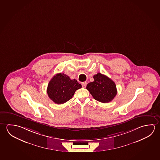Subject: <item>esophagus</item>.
<instances>
[{
	"mask_svg": "<svg viewBox=\"0 0 160 160\" xmlns=\"http://www.w3.org/2000/svg\"><path fill=\"white\" fill-rule=\"evenodd\" d=\"M87 82H82V88H86V87H87Z\"/></svg>",
	"mask_w": 160,
	"mask_h": 160,
	"instance_id": "34e87169",
	"label": "esophagus"
}]
</instances>
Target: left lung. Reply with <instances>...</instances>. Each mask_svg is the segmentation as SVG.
<instances>
[{
	"label": "left lung",
	"instance_id": "1",
	"mask_svg": "<svg viewBox=\"0 0 160 160\" xmlns=\"http://www.w3.org/2000/svg\"><path fill=\"white\" fill-rule=\"evenodd\" d=\"M93 78L94 81L87 85V89L97 101L102 103L111 102L117 94L115 82L101 73H97Z\"/></svg>",
	"mask_w": 160,
	"mask_h": 160
}]
</instances>
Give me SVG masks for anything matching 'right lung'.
Wrapping results in <instances>:
<instances>
[{
	"label": "right lung",
	"instance_id": "right-lung-1",
	"mask_svg": "<svg viewBox=\"0 0 160 160\" xmlns=\"http://www.w3.org/2000/svg\"><path fill=\"white\" fill-rule=\"evenodd\" d=\"M81 87L75 79L71 80L64 73H58L48 83L47 94L53 102L62 104L71 99L76 90Z\"/></svg>",
	"mask_w": 160,
	"mask_h": 160
}]
</instances>
